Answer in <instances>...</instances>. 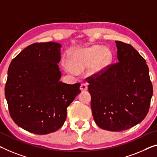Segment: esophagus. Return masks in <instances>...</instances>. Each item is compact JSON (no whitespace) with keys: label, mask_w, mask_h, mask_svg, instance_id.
Wrapping results in <instances>:
<instances>
[{"label":"esophagus","mask_w":157,"mask_h":157,"mask_svg":"<svg viewBox=\"0 0 157 157\" xmlns=\"http://www.w3.org/2000/svg\"><path fill=\"white\" fill-rule=\"evenodd\" d=\"M87 85L86 84H81L80 86V90L81 91H86L87 90Z\"/></svg>","instance_id":"1"}]
</instances>
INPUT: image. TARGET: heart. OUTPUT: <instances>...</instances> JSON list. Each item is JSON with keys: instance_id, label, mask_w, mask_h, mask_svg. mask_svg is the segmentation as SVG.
<instances>
[{"instance_id": "b5f03b06", "label": "heart", "mask_w": 157, "mask_h": 157, "mask_svg": "<svg viewBox=\"0 0 157 157\" xmlns=\"http://www.w3.org/2000/svg\"><path fill=\"white\" fill-rule=\"evenodd\" d=\"M113 55L109 48L96 45L86 48H79L70 56L67 67L70 72H81L90 66L92 74L104 72L111 64Z\"/></svg>"}]
</instances>
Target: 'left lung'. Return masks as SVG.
<instances>
[{"mask_svg": "<svg viewBox=\"0 0 157 157\" xmlns=\"http://www.w3.org/2000/svg\"><path fill=\"white\" fill-rule=\"evenodd\" d=\"M116 44L118 62L86 79L95 123L101 129L119 132L144 120L153 87L144 58L130 44Z\"/></svg>", "mask_w": 157, "mask_h": 157, "instance_id": "8db88e82", "label": "left lung"}]
</instances>
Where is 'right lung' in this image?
Instances as JSON below:
<instances>
[{
    "label": "right lung",
    "instance_id": "obj_1",
    "mask_svg": "<svg viewBox=\"0 0 157 157\" xmlns=\"http://www.w3.org/2000/svg\"><path fill=\"white\" fill-rule=\"evenodd\" d=\"M61 45L56 42L28 46L11 61L5 96L14 122L37 135L63 125L67 108L81 92L80 84L60 81Z\"/></svg>",
    "mask_w": 157,
    "mask_h": 157
}]
</instances>
